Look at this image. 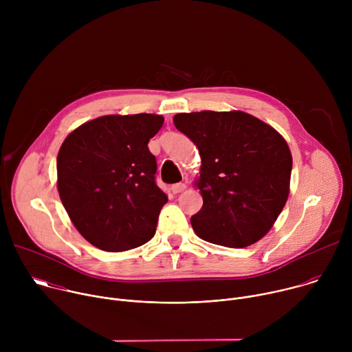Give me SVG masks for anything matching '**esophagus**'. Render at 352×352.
<instances>
[{
	"instance_id": "obj_1",
	"label": "esophagus",
	"mask_w": 352,
	"mask_h": 352,
	"mask_svg": "<svg viewBox=\"0 0 352 352\" xmlns=\"http://www.w3.org/2000/svg\"><path fill=\"white\" fill-rule=\"evenodd\" d=\"M186 189V184H184V182H178V184H174L173 186H171V190L174 192V193H179V192H182V190H185Z\"/></svg>"
}]
</instances>
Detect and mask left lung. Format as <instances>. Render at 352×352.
Listing matches in <instances>:
<instances>
[{"instance_id":"left-lung-1","label":"left lung","mask_w":352,"mask_h":352,"mask_svg":"<svg viewBox=\"0 0 352 352\" xmlns=\"http://www.w3.org/2000/svg\"><path fill=\"white\" fill-rule=\"evenodd\" d=\"M174 125L202 159L196 186L204 206L190 217L196 235L230 248L259 241L288 199L292 157L287 142L242 111L177 114Z\"/></svg>"}]
</instances>
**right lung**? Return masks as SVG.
<instances>
[{
    "label": "right lung",
    "mask_w": 352,
    "mask_h": 352,
    "mask_svg": "<svg viewBox=\"0 0 352 352\" xmlns=\"http://www.w3.org/2000/svg\"><path fill=\"white\" fill-rule=\"evenodd\" d=\"M156 114L106 116L64 140L58 157L61 202L82 236L122 252L152 239L167 195L156 185L148 140L163 126Z\"/></svg>",
    "instance_id": "1"
}]
</instances>
